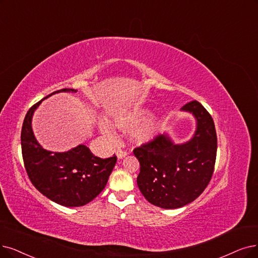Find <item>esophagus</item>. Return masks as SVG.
Returning a JSON list of instances; mask_svg holds the SVG:
<instances>
[{
  "instance_id": "34e87169",
  "label": "esophagus",
  "mask_w": 258,
  "mask_h": 258,
  "mask_svg": "<svg viewBox=\"0 0 258 258\" xmlns=\"http://www.w3.org/2000/svg\"><path fill=\"white\" fill-rule=\"evenodd\" d=\"M115 153H116L117 159H122V158H125L127 156V152L125 150H122V149H117Z\"/></svg>"
}]
</instances>
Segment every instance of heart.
<instances>
[{
    "label": "heart",
    "mask_w": 258,
    "mask_h": 258,
    "mask_svg": "<svg viewBox=\"0 0 258 258\" xmlns=\"http://www.w3.org/2000/svg\"><path fill=\"white\" fill-rule=\"evenodd\" d=\"M148 115L149 110L143 108L122 111L113 117V123L123 131H131L135 128L132 133L133 140L138 144H145L156 138L160 130V119L158 117H151L143 124L141 123ZM99 128L102 135L109 139L113 138V132L107 123L101 122Z\"/></svg>",
    "instance_id": "b5f03b06"
}]
</instances>
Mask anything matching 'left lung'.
Here are the masks:
<instances>
[{"instance_id":"obj_1","label":"left lung","mask_w":258,"mask_h":258,"mask_svg":"<svg viewBox=\"0 0 258 258\" xmlns=\"http://www.w3.org/2000/svg\"><path fill=\"white\" fill-rule=\"evenodd\" d=\"M197 121L192 138L174 144L162 135L133 150L140 162L138 186L148 202L162 209L182 208L209 185L217 153V135L210 113L199 101L181 108Z\"/></svg>"}]
</instances>
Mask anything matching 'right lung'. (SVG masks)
Returning a JSON list of instances; mask_svg holds the SVG:
<instances>
[{
    "instance_id": "add662e5",
    "label": "right lung",
    "mask_w": 258,
    "mask_h": 258,
    "mask_svg": "<svg viewBox=\"0 0 258 258\" xmlns=\"http://www.w3.org/2000/svg\"><path fill=\"white\" fill-rule=\"evenodd\" d=\"M59 92L76 90L61 89L43 99ZM42 100L28 110L21 131L22 156L28 178L49 200L67 208L82 207L105 188L117 158L114 154L112 158L100 159L85 145L67 152L44 149L36 140L32 128L34 112Z\"/></svg>"
}]
</instances>
